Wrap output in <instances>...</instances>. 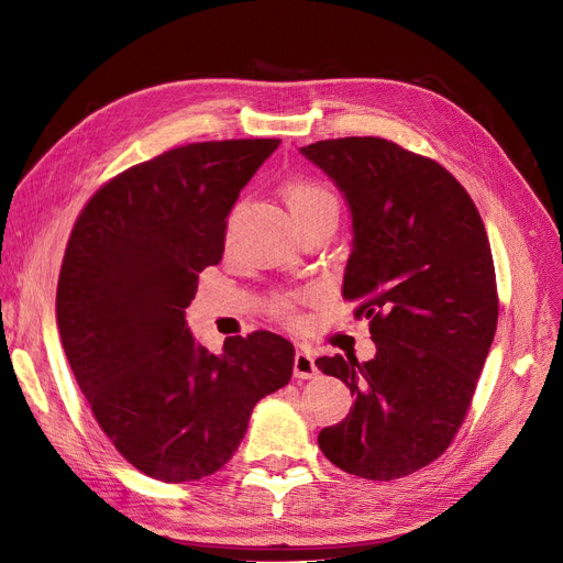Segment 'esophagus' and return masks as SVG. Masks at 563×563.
Wrapping results in <instances>:
<instances>
[{
  "mask_svg": "<svg viewBox=\"0 0 563 563\" xmlns=\"http://www.w3.org/2000/svg\"><path fill=\"white\" fill-rule=\"evenodd\" d=\"M292 376L298 380H311L318 376L313 355L309 351H302V347L296 353V362H292Z\"/></svg>",
  "mask_w": 563,
  "mask_h": 563,
  "instance_id": "1",
  "label": "esophagus"
}]
</instances>
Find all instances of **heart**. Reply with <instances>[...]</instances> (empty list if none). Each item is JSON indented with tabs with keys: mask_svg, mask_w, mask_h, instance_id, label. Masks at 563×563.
Instances as JSON below:
<instances>
[{
	"mask_svg": "<svg viewBox=\"0 0 563 563\" xmlns=\"http://www.w3.org/2000/svg\"><path fill=\"white\" fill-rule=\"evenodd\" d=\"M284 199L290 210V216L296 218V222L316 216L320 210H336V197L332 195L330 187L323 183L311 180V178H296L290 180L284 187ZM284 311L290 309V305H282Z\"/></svg>",
	"mask_w": 563,
	"mask_h": 563,
	"instance_id": "1",
	"label": "heart"
}]
</instances>
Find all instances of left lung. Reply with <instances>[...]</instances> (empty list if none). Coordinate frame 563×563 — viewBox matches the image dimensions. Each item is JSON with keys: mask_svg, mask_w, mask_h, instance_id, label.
I'll use <instances>...</instances> for the list:
<instances>
[{"mask_svg": "<svg viewBox=\"0 0 563 563\" xmlns=\"http://www.w3.org/2000/svg\"><path fill=\"white\" fill-rule=\"evenodd\" d=\"M343 192L353 252L343 298L362 300L376 357H318L355 406L318 435L339 470L371 481L440 459L467 415L497 328L490 243L465 187L435 159L380 137L302 146Z\"/></svg>", "mask_w": 563, "mask_h": 563, "instance_id": "obj_1", "label": "left lung"}]
</instances>
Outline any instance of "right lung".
Returning a JSON list of instances; mask_svg holds the SVG:
<instances>
[{
    "mask_svg": "<svg viewBox=\"0 0 563 563\" xmlns=\"http://www.w3.org/2000/svg\"><path fill=\"white\" fill-rule=\"evenodd\" d=\"M279 144L172 148L104 183L68 238L57 286L64 353L104 435L157 481L224 467L254 406L290 380L296 347L284 336H231L216 355L185 323L199 273L222 261L240 190Z\"/></svg>",
    "mask_w": 563,
    "mask_h": 563,
    "instance_id": "obj_1",
    "label": "right lung"
}]
</instances>
